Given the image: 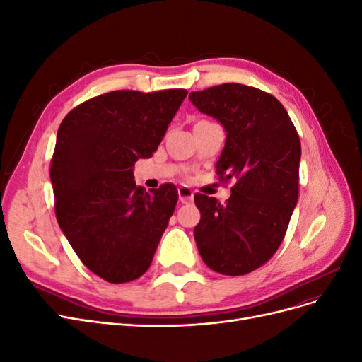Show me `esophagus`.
Wrapping results in <instances>:
<instances>
[{"label": "esophagus", "instance_id": "obj_1", "mask_svg": "<svg viewBox=\"0 0 362 362\" xmlns=\"http://www.w3.org/2000/svg\"><path fill=\"white\" fill-rule=\"evenodd\" d=\"M193 190L189 187H180L178 189V198L181 204H189L193 201Z\"/></svg>", "mask_w": 362, "mask_h": 362}]
</instances>
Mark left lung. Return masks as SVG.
Instances as JSON below:
<instances>
[{"instance_id": "obj_1", "label": "left lung", "mask_w": 362, "mask_h": 362, "mask_svg": "<svg viewBox=\"0 0 362 362\" xmlns=\"http://www.w3.org/2000/svg\"><path fill=\"white\" fill-rule=\"evenodd\" d=\"M190 101L223 125L216 173L234 181L223 205L194 194L196 245L211 270L246 275L266 264L286 237L299 198V134L284 105L257 87L225 83L192 92Z\"/></svg>"}]
</instances>
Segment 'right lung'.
<instances>
[{
  "label": "right lung",
  "instance_id": "right-lung-1",
  "mask_svg": "<svg viewBox=\"0 0 362 362\" xmlns=\"http://www.w3.org/2000/svg\"><path fill=\"white\" fill-rule=\"evenodd\" d=\"M185 96L108 92L72 108L59 127L49 169L57 222L83 264L107 282L144 275L173 214L177 187L145 192L133 168L157 151Z\"/></svg>",
  "mask_w": 362,
  "mask_h": 362
}]
</instances>
